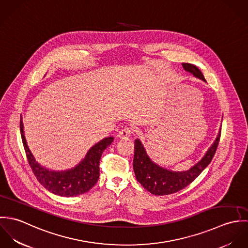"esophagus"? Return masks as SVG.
Returning a JSON list of instances; mask_svg holds the SVG:
<instances>
[{
    "instance_id": "obj_1",
    "label": "esophagus",
    "mask_w": 248,
    "mask_h": 248,
    "mask_svg": "<svg viewBox=\"0 0 248 248\" xmlns=\"http://www.w3.org/2000/svg\"><path fill=\"white\" fill-rule=\"evenodd\" d=\"M133 134V130L129 127H124L117 135V137L119 139H123V138H129L131 135Z\"/></svg>"
}]
</instances>
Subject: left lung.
<instances>
[{
    "mask_svg": "<svg viewBox=\"0 0 248 248\" xmlns=\"http://www.w3.org/2000/svg\"><path fill=\"white\" fill-rule=\"evenodd\" d=\"M182 67L195 77L205 81L203 74L195 65L182 63ZM219 138L220 131L204 156L192 168L183 172H174L155 164L147 155L141 141L140 140H136L133 164L138 181L147 191L156 196H165L177 193L192 183L209 165L217 151Z\"/></svg>",
    "mask_w": 248,
    "mask_h": 248,
    "instance_id": "obj_1",
    "label": "left lung"
}]
</instances>
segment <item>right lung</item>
Wrapping results in <instances>:
<instances>
[{
    "label": "right lung",
    "mask_w": 248,
    "mask_h": 248,
    "mask_svg": "<svg viewBox=\"0 0 248 248\" xmlns=\"http://www.w3.org/2000/svg\"><path fill=\"white\" fill-rule=\"evenodd\" d=\"M20 131L29 163L38 181L49 192L61 197H76L91 190L99 178V161L108 145L113 141L109 137L93 145L84 159L74 168L66 171H52L36 161L25 138L23 119L20 120Z\"/></svg>",
    "instance_id": "right-lung-1"
}]
</instances>
